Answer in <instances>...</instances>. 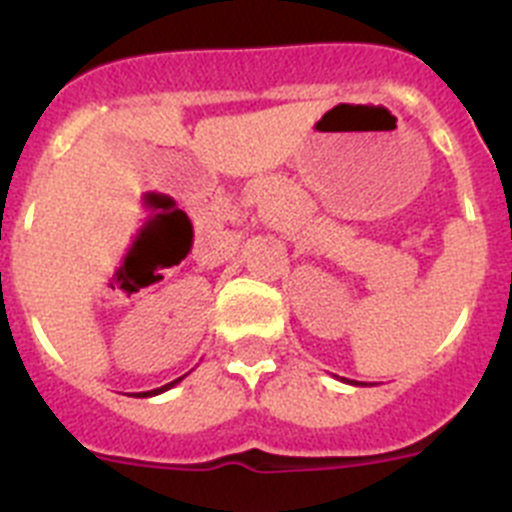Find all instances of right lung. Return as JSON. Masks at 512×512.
I'll return each instance as SVG.
<instances>
[{"mask_svg": "<svg viewBox=\"0 0 512 512\" xmlns=\"http://www.w3.org/2000/svg\"><path fill=\"white\" fill-rule=\"evenodd\" d=\"M184 377H179V379H174V382H169V384H164V387H156V390H151V392H138V397H153V395H161V392H166V390H171V387H174V384H179L182 382Z\"/></svg>", "mask_w": 512, "mask_h": 512, "instance_id": "obj_1", "label": "right lung"}]
</instances>
